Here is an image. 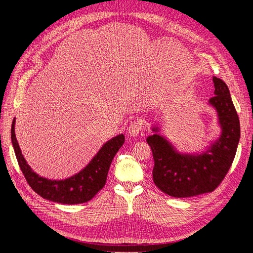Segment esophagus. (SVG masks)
Returning <instances> with one entry per match:
<instances>
[{"label":"esophagus","mask_w":253,"mask_h":253,"mask_svg":"<svg viewBox=\"0 0 253 253\" xmlns=\"http://www.w3.org/2000/svg\"><path fill=\"white\" fill-rule=\"evenodd\" d=\"M141 131H142V122L140 120L133 121L127 128V132H128L129 136H133V137L138 135Z\"/></svg>","instance_id":"esophagus-1"}]
</instances>
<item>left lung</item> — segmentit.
<instances>
[{"label": "left lung", "mask_w": 253, "mask_h": 253, "mask_svg": "<svg viewBox=\"0 0 253 253\" xmlns=\"http://www.w3.org/2000/svg\"><path fill=\"white\" fill-rule=\"evenodd\" d=\"M214 94L209 103L215 108L221 127L219 138L202 154H181L163 136H149L147 142L154 158L153 180L158 189L173 197H191L215 190L233 163L241 127L227 84L213 77Z\"/></svg>", "instance_id": "1"}]
</instances>
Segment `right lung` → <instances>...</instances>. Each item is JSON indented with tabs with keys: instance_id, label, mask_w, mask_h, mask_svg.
Segmentation results:
<instances>
[{
	"instance_id": "1",
	"label": "right lung",
	"mask_w": 253,
	"mask_h": 253,
	"mask_svg": "<svg viewBox=\"0 0 253 253\" xmlns=\"http://www.w3.org/2000/svg\"><path fill=\"white\" fill-rule=\"evenodd\" d=\"M14 124L16 119L11 125V141L26 181L37 194L59 204L75 205L90 201L104 187L112 160L125 142L124 134L114 137L102 145L95 157L78 174L63 180H50L36 174L27 165L14 134Z\"/></svg>"
}]
</instances>
